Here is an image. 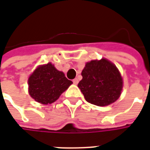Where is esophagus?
<instances>
[{
    "label": "esophagus",
    "instance_id": "1",
    "mask_svg": "<svg viewBox=\"0 0 150 150\" xmlns=\"http://www.w3.org/2000/svg\"><path fill=\"white\" fill-rule=\"evenodd\" d=\"M78 83H79V80H78V79H73V83L74 84H78Z\"/></svg>",
    "mask_w": 150,
    "mask_h": 150
}]
</instances>
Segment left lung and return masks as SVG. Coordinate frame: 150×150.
I'll return each instance as SVG.
<instances>
[{"mask_svg": "<svg viewBox=\"0 0 150 150\" xmlns=\"http://www.w3.org/2000/svg\"><path fill=\"white\" fill-rule=\"evenodd\" d=\"M78 87L88 103L107 106L120 97L123 79L119 70L106 59L91 60L86 63Z\"/></svg>", "mask_w": 150, "mask_h": 150, "instance_id": "left-lung-1", "label": "left lung"}]
</instances>
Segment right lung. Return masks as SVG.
I'll use <instances>...</instances> for the list:
<instances>
[{"label": "right lung", "mask_w": 150, "mask_h": 150, "mask_svg": "<svg viewBox=\"0 0 150 150\" xmlns=\"http://www.w3.org/2000/svg\"><path fill=\"white\" fill-rule=\"evenodd\" d=\"M29 94L40 104H52L72 84L64 73L59 71L51 62L35 69L28 79Z\"/></svg>", "instance_id": "obj_1"}]
</instances>
